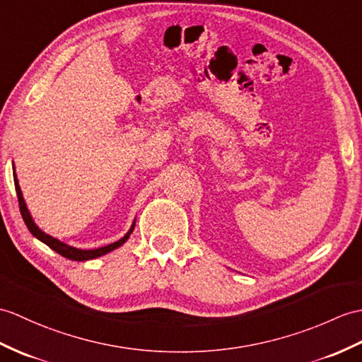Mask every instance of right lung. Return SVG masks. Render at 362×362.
Wrapping results in <instances>:
<instances>
[{"mask_svg":"<svg viewBox=\"0 0 362 362\" xmlns=\"http://www.w3.org/2000/svg\"><path fill=\"white\" fill-rule=\"evenodd\" d=\"M13 182H15L16 196H18V204H20V211H21V216H23V221H24V223H26L29 231H30L37 239H40L41 242H45L49 248H52L54 251H57L58 255H62V256L66 257V259H71V260H89V259H95V257L103 256V255L109 253V251H112V250H115V248L122 247L123 243H124L126 240H128V238L131 236V233L134 231V226H136V222H134V223L131 225L129 231L126 233L120 240H117V242H114V243H109V245L102 247V248H95V250H78V248L69 247V245H66V243H63V242H60V240H57L55 238L49 236V234L43 233V231H41V230L38 228V226H37L35 223H33L32 217H30V214H29V211H28V208H26V204H24V199H23V194H21L20 185H18V180H16V175H15V174H13Z\"/></svg>","mask_w":362,"mask_h":362,"instance_id":"right-lung-1","label":"right lung"}]
</instances>
